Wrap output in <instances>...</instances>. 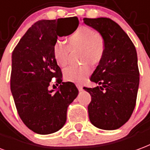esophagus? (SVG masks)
Here are the masks:
<instances>
[{"label":"esophagus","mask_w":150,"mask_h":150,"mask_svg":"<svg viewBox=\"0 0 150 150\" xmlns=\"http://www.w3.org/2000/svg\"><path fill=\"white\" fill-rule=\"evenodd\" d=\"M76 86H77V87H78V89H79V91H83V86H82L81 84H77Z\"/></svg>","instance_id":"34e87169"}]
</instances>
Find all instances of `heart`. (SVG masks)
<instances>
[{
    "label": "heart",
    "mask_w": 150,
    "mask_h": 150,
    "mask_svg": "<svg viewBox=\"0 0 150 150\" xmlns=\"http://www.w3.org/2000/svg\"><path fill=\"white\" fill-rule=\"evenodd\" d=\"M68 45L62 41H56L53 47V55L59 66L64 67L67 64L71 49L81 48V58L83 62L97 64L101 60L105 52V40L100 33L89 27H79L67 40ZM91 72L88 64L71 65L64 71L67 81L81 83L86 80Z\"/></svg>",
    "instance_id": "heart-1"
}]
</instances>
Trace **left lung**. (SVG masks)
Masks as SVG:
<instances>
[{
    "instance_id": "1",
    "label": "left lung",
    "mask_w": 150,
    "mask_h": 150,
    "mask_svg": "<svg viewBox=\"0 0 150 150\" xmlns=\"http://www.w3.org/2000/svg\"><path fill=\"white\" fill-rule=\"evenodd\" d=\"M105 40V52L91 81L98 86L83 87L91 96L88 105L91 122L97 128L113 130L132 115L139 86L136 48L122 28L110 18H83Z\"/></svg>"
}]
</instances>
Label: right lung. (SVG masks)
<instances>
[{
  "label": "right lung",
  "mask_w": 150,
  "mask_h": 150,
  "mask_svg": "<svg viewBox=\"0 0 150 150\" xmlns=\"http://www.w3.org/2000/svg\"><path fill=\"white\" fill-rule=\"evenodd\" d=\"M67 23L66 18L35 22L13 52L12 95L20 117L36 134L60 129L67 121V107L79 94L75 83L62 82V71L53 55L58 36L69 35L78 28L79 21L78 24L64 28ZM54 78L60 84L55 92L49 87Z\"/></svg>",
  "instance_id": "add662e5"
}]
</instances>
